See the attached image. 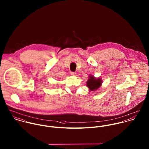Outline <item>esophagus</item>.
Returning <instances> with one entry per match:
<instances>
[{
	"mask_svg": "<svg viewBox=\"0 0 149 149\" xmlns=\"http://www.w3.org/2000/svg\"><path fill=\"white\" fill-rule=\"evenodd\" d=\"M70 74H71V75H72V76H76V72H70Z\"/></svg>",
	"mask_w": 149,
	"mask_h": 149,
	"instance_id": "esophagus-1",
	"label": "esophagus"
}]
</instances>
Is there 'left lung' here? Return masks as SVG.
<instances>
[{
    "instance_id": "left-lung-1",
    "label": "left lung",
    "mask_w": 149,
    "mask_h": 149,
    "mask_svg": "<svg viewBox=\"0 0 149 149\" xmlns=\"http://www.w3.org/2000/svg\"><path fill=\"white\" fill-rule=\"evenodd\" d=\"M90 78L86 82V86L90 89V91H94L98 89L102 85V80L100 79H96L93 76H89Z\"/></svg>"
}]
</instances>
